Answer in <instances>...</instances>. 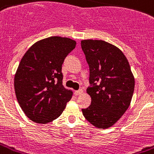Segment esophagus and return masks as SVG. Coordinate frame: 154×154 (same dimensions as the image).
I'll list each match as a JSON object with an SVG mask.
<instances>
[{
	"label": "esophagus",
	"mask_w": 154,
	"mask_h": 154,
	"mask_svg": "<svg viewBox=\"0 0 154 154\" xmlns=\"http://www.w3.org/2000/svg\"><path fill=\"white\" fill-rule=\"evenodd\" d=\"M82 93H83V90L81 89V90H77V91H75V94H76V95H80V94H82Z\"/></svg>",
	"instance_id": "obj_1"
}]
</instances>
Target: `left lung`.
Masks as SVG:
<instances>
[{
    "mask_svg": "<svg viewBox=\"0 0 154 154\" xmlns=\"http://www.w3.org/2000/svg\"><path fill=\"white\" fill-rule=\"evenodd\" d=\"M90 67L87 93L91 97L83 116L98 128H108L128 108L135 87L134 77L128 60L116 46L103 40L81 42Z\"/></svg>",
    "mask_w": 154,
    "mask_h": 154,
    "instance_id": "obj_1",
    "label": "left lung"
}]
</instances>
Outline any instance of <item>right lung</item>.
I'll list each match as a JSON object with an SVG mask.
<instances>
[{
    "mask_svg": "<svg viewBox=\"0 0 154 154\" xmlns=\"http://www.w3.org/2000/svg\"><path fill=\"white\" fill-rule=\"evenodd\" d=\"M76 42L52 36L33 44L20 61L14 77L17 102L28 118L47 124L58 118L72 98L63 85L62 64Z\"/></svg>",
    "mask_w": 154,
    "mask_h": 154,
    "instance_id": "obj_1",
    "label": "right lung"
}]
</instances>
